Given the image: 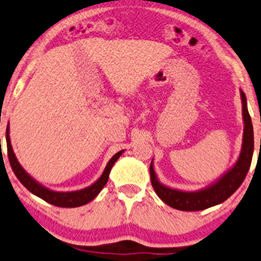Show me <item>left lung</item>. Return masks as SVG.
<instances>
[{
  "instance_id": "1",
  "label": "left lung",
  "mask_w": 261,
  "mask_h": 261,
  "mask_svg": "<svg viewBox=\"0 0 261 261\" xmlns=\"http://www.w3.org/2000/svg\"><path fill=\"white\" fill-rule=\"evenodd\" d=\"M241 105H243V121L244 134L243 144H241L240 155L237 163L225 171L218 180L211 182L210 185L195 191H184L179 189L170 188L164 185L158 179L155 170H153V159L150 164V177H151L152 188L156 195L160 197L165 204L176 210L182 211H200L207 207L224 202L230 197L243 184L246 174L250 167L251 159L254 152V131L251 117L248 111L246 96L240 90Z\"/></svg>"
}]
</instances>
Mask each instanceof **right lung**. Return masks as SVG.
Returning a JSON list of instances; mask_svg holds the SVG:
<instances>
[{
    "instance_id": "right-lung-1",
    "label": "right lung",
    "mask_w": 261,
    "mask_h": 261,
    "mask_svg": "<svg viewBox=\"0 0 261 261\" xmlns=\"http://www.w3.org/2000/svg\"><path fill=\"white\" fill-rule=\"evenodd\" d=\"M6 142H7V152H8V160H10L11 167H12L13 172L17 176V179L21 181L22 185L27 189L29 191H31L34 195L41 197L42 200L47 201L48 204L55 205V206L60 207H77L82 206V205H86L87 202L92 201L96 196L100 194V191L102 190L103 186L106 185L109 180L110 171H111L112 166L116 163L117 159L122 155L125 150H121L117 153H115L111 159L109 160L108 165H106L105 170H103L102 175L95 181L94 184H91L87 188L81 189V190L76 191H55L51 189L46 188L42 184H40L36 181L23 167L21 166V164L18 163L17 158H16L15 152H13L12 145H11L10 140V127L7 126L6 130Z\"/></svg>"
}]
</instances>
